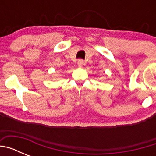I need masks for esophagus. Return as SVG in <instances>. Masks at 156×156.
Here are the masks:
<instances>
[{
	"label": "esophagus",
	"instance_id": "esophagus-1",
	"mask_svg": "<svg viewBox=\"0 0 156 156\" xmlns=\"http://www.w3.org/2000/svg\"><path fill=\"white\" fill-rule=\"evenodd\" d=\"M83 63H84V62H83V60H82V59H80V60H78V62H77V65H78L79 67L83 66Z\"/></svg>",
	"mask_w": 156,
	"mask_h": 156
}]
</instances>
